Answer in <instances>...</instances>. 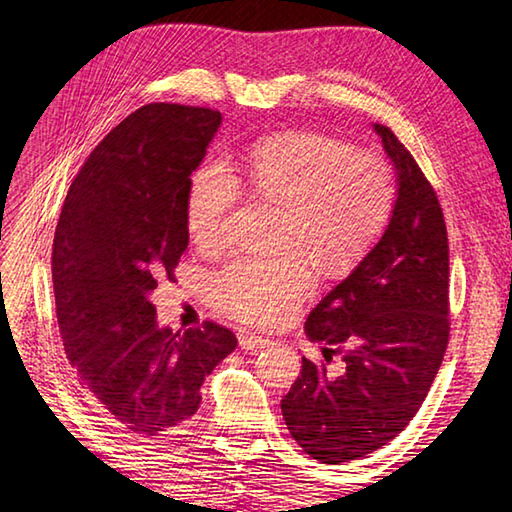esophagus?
<instances>
[{
    "mask_svg": "<svg viewBox=\"0 0 512 512\" xmlns=\"http://www.w3.org/2000/svg\"><path fill=\"white\" fill-rule=\"evenodd\" d=\"M270 339L266 336H257V334H239V347L246 352H257L262 350V347H268Z\"/></svg>",
    "mask_w": 512,
    "mask_h": 512,
    "instance_id": "34e87169",
    "label": "esophagus"
}]
</instances>
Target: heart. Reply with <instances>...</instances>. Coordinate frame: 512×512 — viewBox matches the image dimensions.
<instances>
[{
  "instance_id": "obj_1",
  "label": "heart",
  "mask_w": 512,
  "mask_h": 512,
  "mask_svg": "<svg viewBox=\"0 0 512 512\" xmlns=\"http://www.w3.org/2000/svg\"><path fill=\"white\" fill-rule=\"evenodd\" d=\"M239 191L281 209L277 250H292L328 275L365 257L396 200L380 156L325 134L281 132L257 140L235 173L215 162L191 173L184 217L195 244L222 242ZM310 290V270L295 255L235 259L211 279L215 306L255 325L288 319Z\"/></svg>"
}]
</instances>
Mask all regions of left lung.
Masks as SVG:
<instances>
[{"mask_svg": "<svg viewBox=\"0 0 512 512\" xmlns=\"http://www.w3.org/2000/svg\"><path fill=\"white\" fill-rule=\"evenodd\" d=\"M374 132L396 171V202L376 246L306 319L334 377L303 356L281 400L299 447L323 464L374 453L416 416L449 343V239L438 195L389 127Z\"/></svg>", "mask_w": 512, "mask_h": 512, "instance_id": "left-lung-1", "label": "left lung"}]
</instances>
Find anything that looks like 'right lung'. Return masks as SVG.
Listing matches in <instances>:
<instances>
[{
	"label": "right lung",
	"instance_id": "obj_1",
	"mask_svg": "<svg viewBox=\"0 0 512 512\" xmlns=\"http://www.w3.org/2000/svg\"><path fill=\"white\" fill-rule=\"evenodd\" d=\"M222 125L206 107L151 103L129 114L70 184L52 244L59 332L90 407L121 436L167 438L237 339L222 325L162 328L151 295L189 246L191 173Z\"/></svg>",
	"mask_w": 512,
	"mask_h": 512
}]
</instances>
